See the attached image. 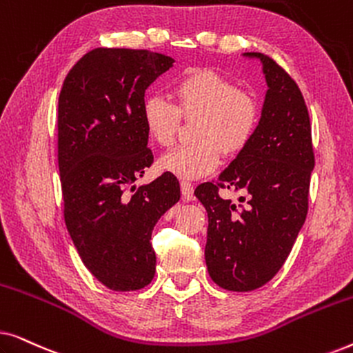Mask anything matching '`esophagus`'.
I'll return each mask as SVG.
<instances>
[{
	"label": "esophagus",
	"mask_w": 353,
	"mask_h": 353,
	"mask_svg": "<svg viewBox=\"0 0 353 353\" xmlns=\"http://www.w3.org/2000/svg\"><path fill=\"white\" fill-rule=\"evenodd\" d=\"M180 188H181V194H183V197H185L186 201H191V199H192V192H194V188H192L191 183L181 181V183H180Z\"/></svg>",
	"instance_id": "1"
}]
</instances>
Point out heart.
<instances>
[{
	"label": "heart",
	"instance_id": "b5f03b06",
	"mask_svg": "<svg viewBox=\"0 0 353 353\" xmlns=\"http://www.w3.org/2000/svg\"><path fill=\"white\" fill-rule=\"evenodd\" d=\"M175 105L161 96H149L141 108L148 138L167 148L175 141L181 117L192 119L191 144L176 146L159 161L161 170L180 178L197 180L214 172L220 154L243 151L260 122V103L248 90L236 88L228 77L210 69L186 72L172 88Z\"/></svg>",
	"mask_w": 353,
	"mask_h": 353
}]
</instances>
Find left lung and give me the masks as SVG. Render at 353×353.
<instances>
[{"mask_svg":"<svg viewBox=\"0 0 353 353\" xmlns=\"http://www.w3.org/2000/svg\"><path fill=\"white\" fill-rule=\"evenodd\" d=\"M259 57L268 90L259 127L219 180L194 194L209 215L205 263L210 278L228 291L262 288L279 272L308 210L315 167L312 125L303 96L281 65ZM241 192V205L221 200L220 189Z\"/></svg>","mask_w":353,"mask_h":353,"instance_id":"obj_1","label":"left lung"}]
</instances>
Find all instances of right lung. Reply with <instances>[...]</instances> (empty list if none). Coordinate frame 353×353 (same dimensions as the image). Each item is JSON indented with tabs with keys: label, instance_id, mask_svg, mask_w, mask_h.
I'll use <instances>...</instances> for the list:
<instances>
[{
	"label": "right lung",
	"instance_id": "obj_1",
	"mask_svg": "<svg viewBox=\"0 0 353 353\" xmlns=\"http://www.w3.org/2000/svg\"><path fill=\"white\" fill-rule=\"evenodd\" d=\"M173 62L148 50L96 48L72 67L59 94L65 226L85 267L112 291H138L152 281V230L180 201L170 173L134 186L154 162L141 117L144 91Z\"/></svg>",
	"mask_w": 353,
	"mask_h": 353
}]
</instances>
